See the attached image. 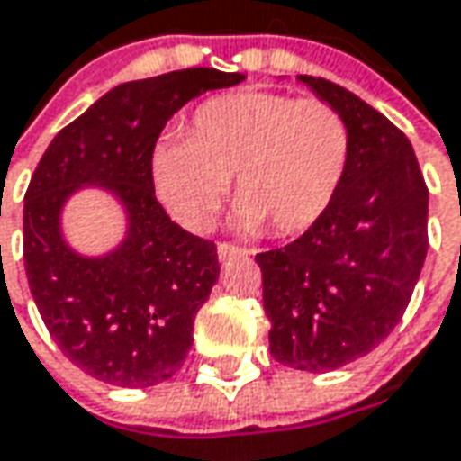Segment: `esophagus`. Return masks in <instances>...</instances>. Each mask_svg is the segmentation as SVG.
Listing matches in <instances>:
<instances>
[{
	"label": "esophagus",
	"mask_w": 461,
	"mask_h": 461,
	"mask_svg": "<svg viewBox=\"0 0 461 461\" xmlns=\"http://www.w3.org/2000/svg\"><path fill=\"white\" fill-rule=\"evenodd\" d=\"M216 255H219V260H231V258H247L249 252H247L245 247H234L227 245V242H221V245L216 247Z\"/></svg>",
	"instance_id": "obj_1"
}]
</instances>
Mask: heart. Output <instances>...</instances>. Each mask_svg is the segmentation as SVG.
I'll use <instances>...</instances> for the list:
<instances>
[{
  "label": "heart",
  "instance_id": "1",
  "mask_svg": "<svg viewBox=\"0 0 461 461\" xmlns=\"http://www.w3.org/2000/svg\"><path fill=\"white\" fill-rule=\"evenodd\" d=\"M352 135L319 99L237 91L203 102L185 137L166 135L150 152L155 196L181 227L209 230L234 176L231 224L245 234L291 237L329 212L347 176Z\"/></svg>",
  "mask_w": 461,
  "mask_h": 461
}]
</instances>
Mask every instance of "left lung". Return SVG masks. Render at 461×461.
Segmentation results:
<instances>
[{"label":"left lung","mask_w":461,"mask_h":461,"mask_svg":"<svg viewBox=\"0 0 461 461\" xmlns=\"http://www.w3.org/2000/svg\"><path fill=\"white\" fill-rule=\"evenodd\" d=\"M295 78L344 117L349 166L329 212L255 260L270 355L329 373L373 352L401 321L429 249V191L411 140L388 117L326 78Z\"/></svg>","instance_id":"8db88e82"}]
</instances>
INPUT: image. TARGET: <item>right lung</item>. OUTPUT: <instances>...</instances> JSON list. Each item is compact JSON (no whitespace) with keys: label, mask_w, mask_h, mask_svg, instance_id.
<instances>
[{"label":"right lung","mask_w":461,"mask_h":461,"mask_svg":"<svg viewBox=\"0 0 461 461\" xmlns=\"http://www.w3.org/2000/svg\"><path fill=\"white\" fill-rule=\"evenodd\" d=\"M240 81L245 73L183 68L120 84L63 127L35 167L23 216L27 283L60 352L102 383L150 388L188 357L219 258L158 203L150 152L183 104ZM84 187L106 190L125 214L122 240L102 256L78 253L62 230Z\"/></svg>","instance_id":"add662e5"}]
</instances>
